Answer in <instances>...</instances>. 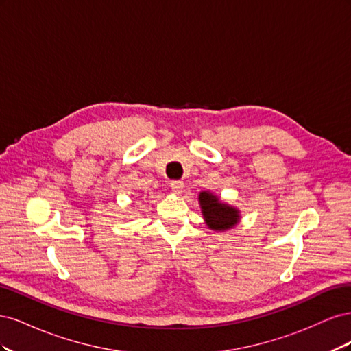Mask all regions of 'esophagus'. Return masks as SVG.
I'll use <instances>...</instances> for the list:
<instances>
[{
    "instance_id": "1",
    "label": "esophagus",
    "mask_w": 351,
    "mask_h": 351,
    "mask_svg": "<svg viewBox=\"0 0 351 351\" xmlns=\"http://www.w3.org/2000/svg\"><path fill=\"white\" fill-rule=\"evenodd\" d=\"M169 187H171V190L174 193H182V190L184 187V183L180 182V180H174V182L169 183Z\"/></svg>"
}]
</instances>
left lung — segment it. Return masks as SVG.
<instances>
[{
	"label": "left lung",
	"mask_w": 351,
	"mask_h": 351,
	"mask_svg": "<svg viewBox=\"0 0 351 351\" xmlns=\"http://www.w3.org/2000/svg\"><path fill=\"white\" fill-rule=\"evenodd\" d=\"M197 199L200 204L202 215H204L205 224L209 230L224 232L234 228L240 222V209L228 205L227 202H222L217 195L209 192V190L200 192Z\"/></svg>",
	"instance_id": "8db88e82"
}]
</instances>
